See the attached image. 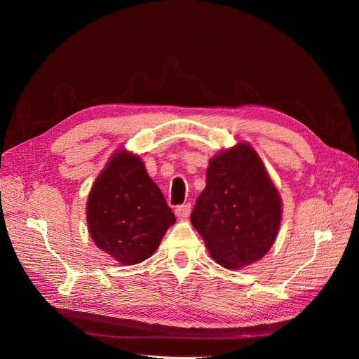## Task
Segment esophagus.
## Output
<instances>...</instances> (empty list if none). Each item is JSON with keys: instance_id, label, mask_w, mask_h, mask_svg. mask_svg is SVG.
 I'll list each match as a JSON object with an SVG mask.
<instances>
[{"instance_id": "esophagus-1", "label": "esophagus", "mask_w": 359, "mask_h": 359, "mask_svg": "<svg viewBox=\"0 0 359 359\" xmlns=\"http://www.w3.org/2000/svg\"><path fill=\"white\" fill-rule=\"evenodd\" d=\"M190 211H191V205L182 203V205H178L175 208V215L180 217V219H187V217L190 215Z\"/></svg>"}]
</instances>
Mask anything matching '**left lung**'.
Wrapping results in <instances>:
<instances>
[{"label": "left lung", "instance_id": "left-lung-1", "mask_svg": "<svg viewBox=\"0 0 359 359\" xmlns=\"http://www.w3.org/2000/svg\"><path fill=\"white\" fill-rule=\"evenodd\" d=\"M190 220L212 259L227 269L252 265L268 253L281 222V199L248 144L210 160L206 187Z\"/></svg>", "mask_w": 359, "mask_h": 359}]
</instances>
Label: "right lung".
Here are the masks:
<instances>
[{
  "instance_id": "add662e5",
  "label": "right lung",
  "mask_w": 359,
  "mask_h": 359,
  "mask_svg": "<svg viewBox=\"0 0 359 359\" xmlns=\"http://www.w3.org/2000/svg\"><path fill=\"white\" fill-rule=\"evenodd\" d=\"M86 223L95 245L121 265L144 262L175 223L142 160L119 149L94 181Z\"/></svg>"
}]
</instances>
